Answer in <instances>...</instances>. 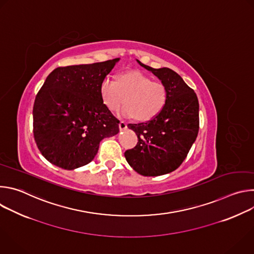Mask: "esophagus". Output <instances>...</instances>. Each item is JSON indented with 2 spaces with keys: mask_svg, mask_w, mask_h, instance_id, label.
Returning a JSON list of instances; mask_svg holds the SVG:
<instances>
[{
  "mask_svg": "<svg viewBox=\"0 0 254 254\" xmlns=\"http://www.w3.org/2000/svg\"><path fill=\"white\" fill-rule=\"evenodd\" d=\"M120 129L121 130H124V129H126L127 127V123L126 122H124V121H122L121 123H120Z\"/></svg>",
  "mask_w": 254,
  "mask_h": 254,
  "instance_id": "34e87169",
  "label": "esophagus"
}]
</instances>
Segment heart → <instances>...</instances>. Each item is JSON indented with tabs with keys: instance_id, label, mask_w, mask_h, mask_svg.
I'll return each mask as SVG.
<instances>
[{
	"instance_id": "obj_1",
	"label": "heart",
	"mask_w": 254,
	"mask_h": 254,
	"mask_svg": "<svg viewBox=\"0 0 254 254\" xmlns=\"http://www.w3.org/2000/svg\"><path fill=\"white\" fill-rule=\"evenodd\" d=\"M102 100L111 112H117L124 104L122 111L125 117H133L146 122L157 117L164 108L168 91L164 83L139 71L122 74L117 81L106 77L101 82Z\"/></svg>"
}]
</instances>
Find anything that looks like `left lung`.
I'll use <instances>...</instances> for the list:
<instances>
[{"mask_svg":"<svg viewBox=\"0 0 254 254\" xmlns=\"http://www.w3.org/2000/svg\"><path fill=\"white\" fill-rule=\"evenodd\" d=\"M137 62L165 84L168 96L157 117L127 125L136 133L137 143L125 152V157L138 174L160 176L175 171L186 159L199 131V102L194 90L172 69Z\"/></svg>","mask_w":254,"mask_h":254,"instance_id":"1","label":"left lung"}]
</instances>
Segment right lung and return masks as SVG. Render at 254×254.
I'll use <instances>...</instances> for the list:
<instances>
[{"instance_id": "right-lung-1", "label": "right lung", "mask_w": 254, "mask_h": 254, "mask_svg": "<svg viewBox=\"0 0 254 254\" xmlns=\"http://www.w3.org/2000/svg\"><path fill=\"white\" fill-rule=\"evenodd\" d=\"M119 58L61 66L35 97L33 134L51 164L73 170L91 162L102 138L120 131V121L103 103L100 86Z\"/></svg>"}]
</instances>
